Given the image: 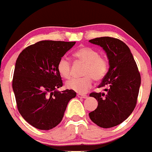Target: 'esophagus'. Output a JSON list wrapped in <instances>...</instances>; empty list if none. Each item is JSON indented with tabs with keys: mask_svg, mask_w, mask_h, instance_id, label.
<instances>
[{
	"mask_svg": "<svg viewBox=\"0 0 152 152\" xmlns=\"http://www.w3.org/2000/svg\"><path fill=\"white\" fill-rule=\"evenodd\" d=\"M77 96L80 98H84V99H87V98L88 97L87 95H82V94H77Z\"/></svg>",
	"mask_w": 152,
	"mask_h": 152,
	"instance_id": "34e87169",
	"label": "esophagus"
}]
</instances>
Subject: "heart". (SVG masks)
<instances>
[{
  "instance_id": "heart-1",
  "label": "heart",
  "mask_w": 152,
  "mask_h": 152,
  "mask_svg": "<svg viewBox=\"0 0 152 152\" xmlns=\"http://www.w3.org/2000/svg\"><path fill=\"white\" fill-rule=\"evenodd\" d=\"M74 57L78 61L85 63L82 75L84 77L73 78L66 83L69 90L84 94L92 87L94 79L101 80L109 72V61L105 57L100 56L96 49L91 47L83 46L75 51ZM58 72L64 79H69L72 76V65L66 58H61L57 64Z\"/></svg>"
}]
</instances>
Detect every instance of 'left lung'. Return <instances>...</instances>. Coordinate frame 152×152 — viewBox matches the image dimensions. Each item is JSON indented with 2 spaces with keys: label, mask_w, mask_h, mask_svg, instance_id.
<instances>
[{
  "label": "left lung",
  "mask_w": 152,
  "mask_h": 152,
  "mask_svg": "<svg viewBox=\"0 0 152 152\" xmlns=\"http://www.w3.org/2000/svg\"><path fill=\"white\" fill-rule=\"evenodd\" d=\"M101 46L107 52L110 68L98 88L104 93L92 92L90 96L98 101L89 116L102 128H111L125 121L134 110L141 84V75L130 49L123 41L113 37H100L89 40Z\"/></svg>",
  "instance_id": "8db88e82"
}]
</instances>
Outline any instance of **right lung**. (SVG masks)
<instances>
[{
	"label": "right lung",
	"mask_w": 152,
	"mask_h": 152,
	"mask_svg": "<svg viewBox=\"0 0 152 152\" xmlns=\"http://www.w3.org/2000/svg\"><path fill=\"white\" fill-rule=\"evenodd\" d=\"M75 44L43 40L26 47L17 58L12 81L17 109L38 129L59 124L68 102L76 96L72 90L57 91L63 85L58 62Z\"/></svg>",
	"instance_id": "1"
}]
</instances>
